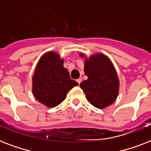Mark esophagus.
I'll list each match as a JSON object with an SVG mask.
<instances>
[{"label": "esophagus", "mask_w": 151, "mask_h": 151, "mask_svg": "<svg viewBox=\"0 0 151 151\" xmlns=\"http://www.w3.org/2000/svg\"><path fill=\"white\" fill-rule=\"evenodd\" d=\"M81 81H82V79H81V78H79V79H78V80H77V82H78V84L80 85V83L81 82Z\"/></svg>", "instance_id": "obj_1"}]
</instances>
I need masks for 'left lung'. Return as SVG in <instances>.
<instances>
[{
  "mask_svg": "<svg viewBox=\"0 0 151 151\" xmlns=\"http://www.w3.org/2000/svg\"><path fill=\"white\" fill-rule=\"evenodd\" d=\"M79 56L85 59L84 71L88 79L80 86L86 99L95 107H107L119 93V78L114 64L103 53L92 54L88 58L81 52Z\"/></svg>",
  "mask_w": 151,
  "mask_h": 151,
  "instance_id": "left-lung-1",
  "label": "left lung"
}]
</instances>
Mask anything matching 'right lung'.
I'll return each instance as SVG.
<instances>
[{
  "label": "right lung",
  "mask_w": 151,
  "mask_h": 151,
  "mask_svg": "<svg viewBox=\"0 0 151 151\" xmlns=\"http://www.w3.org/2000/svg\"><path fill=\"white\" fill-rule=\"evenodd\" d=\"M64 59L53 51L42 55L32 78V92L36 99L47 107L59 105L71 88L78 85L63 66Z\"/></svg>",
  "instance_id": "right-lung-1"
}]
</instances>
